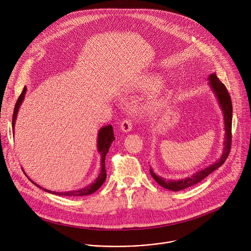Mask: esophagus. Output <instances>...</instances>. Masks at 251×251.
Returning <instances> with one entry per match:
<instances>
[{"instance_id":"esophagus-1","label":"esophagus","mask_w":251,"mask_h":251,"mask_svg":"<svg viewBox=\"0 0 251 251\" xmlns=\"http://www.w3.org/2000/svg\"><path fill=\"white\" fill-rule=\"evenodd\" d=\"M120 127H121V130H122L123 132H125V133L130 132V131L132 130V127H133V125H132V120L129 119V118H126L125 120H123V121L121 122Z\"/></svg>"}]
</instances>
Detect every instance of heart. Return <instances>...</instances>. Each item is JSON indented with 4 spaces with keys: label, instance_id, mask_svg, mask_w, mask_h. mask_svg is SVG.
Here are the masks:
<instances>
[{
    "label": "heart",
    "instance_id": "obj_1",
    "mask_svg": "<svg viewBox=\"0 0 251 251\" xmlns=\"http://www.w3.org/2000/svg\"><path fill=\"white\" fill-rule=\"evenodd\" d=\"M161 83L160 79L156 76H150V77H146L145 79L142 80L141 82V86L145 87V88H148V89H152V88H155L157 87L159 84ZM156 106H158V102H154L152 105H151V108H156Z\"/></svg>",
    "mask_w": 251,
    "mask_h": 251
}]
</instances>
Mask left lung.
Instances as JSON below:
<instances>
[{
	"mask_svg": "<svg viewBox=\"0 0 251 251\" xmlns=\"http://www.w3.org/2000/svg\"><path fill=\"white\" fill-rule=\"evenodd\" d=\"M209 80V85L211 86L213 92L215 93L218 102L220 104V107L222 109L223 113V117H224V130H225V138H224V147H223V155L221 156V158L216 161L213 165L209 166L200 171L195 172V174H193L190 177L181 179V180H166L162 177H159L158 175H156V173L153 171L152 168H150V174L151 176L154 178V180L163 188L170 190L173 192H178V191H182L184 189H187L189 187H192L195 184L199 183L200 181H202L204 178H206L209 174H211L214 170L218 169L219 167H222L225 160L227 159L229 153H230V149H231V140H232V133H231V129H232V102H231V97L228 93V90L226 89L225 85L219 80V78L217 77L216 73L211 74L208 78Z\"/></svg>",
	"mask_w": 251,
	"mask_h": 251,
	"instance_id": "1",
	"label": "left lung"
}]
</instances>
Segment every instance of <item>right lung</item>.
Wrapping results in <instances>:
<instances>
[{"label": "right lung", "instance_id": "1", "mask_svg": "<svg viewBox=\"0 0 251 251\" xmlns=\"http://www.w3.org/2000/svg\"><path fill=\"white\" fill-rule=\"evenodd\" d=\"M27 91V87L25 86L22 93L20 94L19 98L17 99V102L15 104L14 107V112L12 115V130L14 132V126H15V120H16V116L19 111V108L22 104V102L24 101L25 98V94ZM97 149L98 152L101 154V171L98 175V177L96 178V180L91 183L90 185L84 187V189H80L78 191H70V192H64V193H57V192H52V191H48L46 189H43L45 192L53 194V195H64V196H83V195H88L95 193L105 182L106 178H107V170L105 167V159H106V155L111 147L112 141L114 140V136H113V130H112V125H108L105 127H102L99 130L98 133V138H97ZM30 180V179H29ZM31 181V180H30ZM32 182V181H31ZM33 183V182H32ZM36 187L42 189L40 186L36 185L35 183H33Z\"/></svg>", "mask_w": 251, "mask_h": 251}]
</instances>
